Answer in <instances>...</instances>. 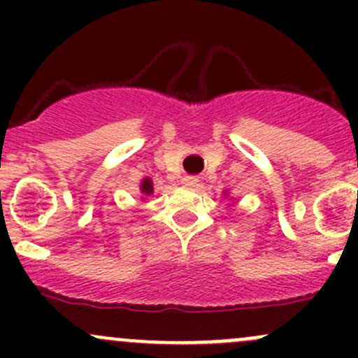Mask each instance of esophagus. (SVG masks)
<instances>
[{"mask_svg": "<svg viewBox=\"0 0 358 358\" xmlns=\"http://www.w3.org/2000/svg\"><path fill=\"white\" fill-rule=\"evenodd\" d=\"M197 182H199V178H197V176H185V178L182 180V183L185 187H197Z\"/></svg>", "mask_w": 358, "mask_h": 358, "instance_id": "esophagus-1", "label": "esophagus"}]
</instances>
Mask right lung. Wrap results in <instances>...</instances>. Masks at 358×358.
I'll list each match as a JSON object with an SVG mask.
<instances>
[{"mask_svg": "<svg viewBox=\"0 0 358 358\" xmlns=\"http://www.w3.org/2000/svg\"><path fill=\"white\" fill-rule=\"evenodd\" d=\"M140 192H142V196H152V194H154L152 180L143 178L142 183H140Z\"/></svg>", "mask_w": 358, "mask_h": 358, "instance_id": "right-lung-1", "label": "right lung"}]
</instances>
